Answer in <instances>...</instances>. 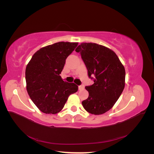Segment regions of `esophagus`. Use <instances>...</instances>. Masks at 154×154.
<instances>
[{
  "label": "esophagus",
  "mask_w": 154,
  "mask_h": 154,
  "mask_svg": "<svg viewBox=\"0 0 154 154\" xmlns=\"http://www.w3.org/2000/svg\"><path fill=\"white\" fill-rule=\"evenodd\" d=\"M83 88H84L83 85H79V87H78V88H79V90H80V91L83 89Z\"/></svg>",
  "instance_id": "34e87169"
}]
</instances>
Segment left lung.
Here are the masks:
<instances>
[{"label": "left lung", "mask_w": 154, "mask_h": 154, "mask_svg": "<svg viewBox=\"0 0 154 154\" xmlns=\"http://www.w3.org/2000/svg\"><path fill=\"white\" fill-rule=\"evenodd\" d=\"M94 84L86 86L88 97L82 101L88 112L95 115L109 110L125 87V70L113 51L95 43H82L76 49Z\"/></svg>", "instance_id": "obj_1"}]
</instances>
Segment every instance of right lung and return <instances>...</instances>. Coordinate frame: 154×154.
I'll return each instance as SVG.
<instances>
[{
	"mask_svg": "<svg viewBox=\"0 0 154 154\" xmlns=\"http://www.w3.org/2000/svg\"><path fill=\"white\" fill-rule=\"evenodd\" d=\"M78 43L59 42L41 48L32 56L26 69L27 93L45 114H55L63 108L70 94L77 92L74 83L64 82L60 74L69 55Z\"/></svg>",
	"mask_w": 154,
	"mask_h": 154,
	"instance_id": "obj_1",
	"label": "right lung"
}]
</instances>
